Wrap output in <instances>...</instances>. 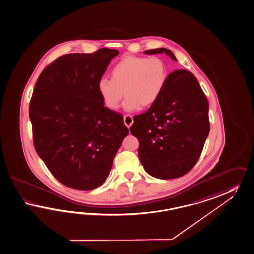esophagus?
Listing matches in <instances>:
<instances>
[{"label": "esophagus", "instance_id": "1", "mask_svg": "<svg viewBox=\"0 0 254 254\" xmlns=\"http://www.w3.org/2000/svg\"><path fill=\"white\" fill-rule=\"evenodd\" d=\"M124 124L125 125L128 127V128H130V126H131V124H133V119H132V116L131 115H125L124 117Z\"/></svg>", "mask_w": 254, "mask_h": 254}]
</instances>
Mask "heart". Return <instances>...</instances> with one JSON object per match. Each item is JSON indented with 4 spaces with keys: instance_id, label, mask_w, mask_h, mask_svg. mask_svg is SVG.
Listing matches in <instances>:
<instances>
[{
    "instance_id": "obj_1",
    "label": "heart",
    "mask_w": 254,
    "mask_h": 254,
    "mask_svg": "<svg viewBox=\"0 0 254 254\" xmlns=\"http://www.w3.org/2000/svg\"><path fill=\"white\" fill-rule=\"evenodd\" d=\"M169 72L158 57L126 56L111 68V78L98 82V95L110 110L119 108L124 95L125 111H134L155 104L167 85Z\"/></svg>"
}]
</instances>
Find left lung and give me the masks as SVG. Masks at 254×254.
I'll return each mask as SVG.
<instances>
[{
	"mask_svg": "<svg viewBox=\"0 0 254 254\" xmlns=\"http://www.w3.org/2000/svg\"><path fill=\"white\" fill-rule=\"evenodd\" d=\"M144 53H166L177 61L165 48ZM208 100L191 72L169 73L160 98L146 112L133 118L130 128L139 141L140 161L149 175L177 179L194 167L208 136Z\"/></svg>",
	"mask_w": 254,
	"mask_h": 254,
	"instance_id": "1",
	"label": "left lung"
}]
</instances>
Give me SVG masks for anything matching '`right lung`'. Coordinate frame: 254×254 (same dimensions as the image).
<instances>
[{"label":"right lung","mask_w":254,"mask_h":254,"mask_svg":"<svg viewBox=\"0 0 254 254\" xmlns=\"http://www.w3.org/2000/svg\"><path fill=\"white\" fill-rule=\"evenodd\" d=\"M117 50L71 53L40 73L29 104L33 142L52 175L69 188L89 190L104 183L129 133L121 113L98 95Z\"/></svg>","instance_id":"add662e5"}]
</instances>
